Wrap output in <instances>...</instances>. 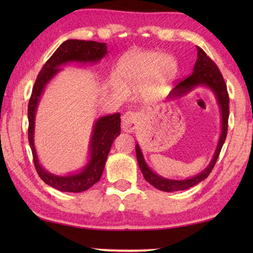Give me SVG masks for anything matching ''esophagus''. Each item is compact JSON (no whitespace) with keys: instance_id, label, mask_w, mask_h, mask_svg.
<instances>
[{"instance_id":"1","label":"esophagus","mask_w":253,"mask_h":253,"mask_svg":"<svg viewBox=\"0 0 253 253\" xmlns=\"http://www.w3.org/2000/svg\"><path fill=\"white\" fill-rule=\"evenodd\" d=\"M140 121V114L137 111H127L124 114L122 118V128L125 131L131 132L135 129L136 126L139 124Z\"/></svg>"}]
</instances>
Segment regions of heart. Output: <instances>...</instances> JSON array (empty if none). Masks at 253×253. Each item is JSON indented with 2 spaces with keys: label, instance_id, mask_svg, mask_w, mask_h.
Here are the masks:
<instances>
[{
  "label": "heart",
  "instance_id": "1",
  "mask_svg": "<svg viewBox=\"0 0 253 253\" xmlns=\"http://www.w3.org/2000/svg\"><path fill=\"white\" fill-rule=\"evenodd\" d=\"M174 62L157 53H135L119 66L118 78L126 87H135L149 81V89L160 90L174 71Z\"/></svg>",
  "mask_w": 253,
  "mask_h": 253
}]
</instances>
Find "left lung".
I'll list each match as a JSON object with an SVG mask.
<instances>
[{
    "mask_svg": "<svg viewBox=\"0 0 253 253\" xmlns=\"http://www.w3.org/2000/svg\"><path fill=\"white\" fill-rule=\"evenodd\" d=\"M196 49H198V60H196L195 66L193 68V72H192L188 77H186L185 79L179 81L178 84L175 85L173 90L169 92V99H173V98L182 97L184 95H186L187 92L193 90L194 88L199 87V85H204V87L211 89L214 95H215L216 101L217 104H219L221 110V136L219 143H217L215 153H214L212 161L210 162L208 168L202 170L200 174L195 175V176L187 179H181V181L164 178L160 176V175H157L156 173H154L147 166L146 162H145L139 145L136 144L137 162H138L139 169L142 170L145 179H146L149 184H152L154 187L164 192L187 190V188L196 185V184L202 182L203 179L207 178L210 173L212 172L214 165H215L217 158H219L222 146H223V144L225 142L226 132H228L230 100L224 79L221 75L219 68H217V66L214 63L213 60L208 57L207 53H205L200 46H196Z\"/></svg>",
    "mask_w": 253,
    "mask_h": 253,
    "instance_id": "obj_1",
    "label": "left lung"
}]
</instances>
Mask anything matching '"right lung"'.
Segmentation results:
<instances>
[{
  "label": "right lung",
  "mask_w": 253,
  "mask_h": 253,
  "mask_svg": "<svg viewBox=\"0 0 253 253\" xmlns=\"http://www.w3.org/2000/svg\"><path fill=\"white\" fill-rule=\"evenodd\" d=\"M107 54L106 43L96 41L84 40H67L54 51L50 59L44 63L41 71L37 77L33 85L31 97L28 106L29 144L32 151L33 163L42 181L51 187L57 188L61 192H74L79 193L91 187L101 177L104 172L107 156H108L111 145L116 137L121 134V114L102 116L93 125L92 136L89 147V162L79 173L70 174L67 176H58L51 174L42 168L38 160L34 147V121L38 104L49 81L61 70L60 67L65 63L77 61L81 63L98 62Z\"/></svg>",
  "instance_id": "obj_1"
}]
</instances>
